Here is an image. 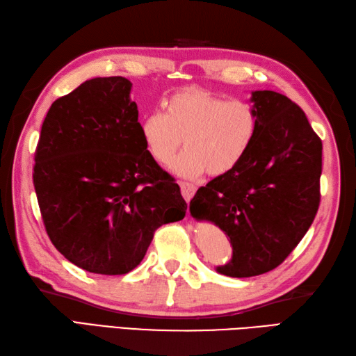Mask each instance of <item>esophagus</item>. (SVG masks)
Instances as JSON below:
<instances>
[{
    "mask_svg": "<svg viewBox=\"0 0 356 356\" xmlns=\"http://www.w3.org/2000/svg\"><path fill=\"white\" fill-rule=\"evenodd\" d=\"M180 191H182L184 199L190 202L193 199V195L195 194V191H197V188L190 182H180Z\"/></svg>",
    "mask_w": 356,
    "mask_h": 356,
    "instance_id": "esophagus-1",
    "label": "esophagus"
}]
</instances>
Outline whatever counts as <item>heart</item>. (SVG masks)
<instances>
[{
    "mask_svg": "<svg viewBox=\"0 0 356 356\" xmlns=\"http://www.w3.org/2000/svg\"><path fill=\"white\" fill-rule=\"evenodd\" d=\"M259 131V115L251 102L229 99L203 88L174 93L166 111H151L140 122L148 154L166 166L177 149L186 148L172 163L174 172L197 177L223 176L243 161Z\"/></svg>",
    "mask_w": 356,
    "mask_h": 356,
    "instance_id": "b5f03b06",
    "label": "heart"
}]
</instances>
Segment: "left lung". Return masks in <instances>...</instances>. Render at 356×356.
<instances>
[{
  "instance_id": "obj_1",
  "label": "left lung",
  "mask_w": 356,
  "mask_h": 356,
  "mask_svg": "<svg viewBox=\"0 0 356 356\" xmlns=\"http://www.w3.org/2000/svg\"><path fill=\"white\" fill-rule=\"evenodd\" d=\"M259 131L231 172L195 193L190 211L218 226L232 259L217 272L243 278L275 269L289 255L320 207L321 139L297 104L270 90L252 92Z\"/></svg>"
}]
</instances>
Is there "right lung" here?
I'll return each instance as SVG.
<instances>
[{
  "label": "right lung",
  "mask_w": 356,
  "mask_h": 356,
  "mask_svg": "<svg viewBox=\"0 0 356 356\" xmlns=\"http://www.w3.org/2000/svg\"><path fill=\"white\" fill-rule=\"evenodd\" d=\"M122 76L86 81L51 104L35 151L33 185L51 243L93 274L122 275L186 202L148 154Z\"/></svg>",
  "instance_id": "add662e5"
}]
</instances>
